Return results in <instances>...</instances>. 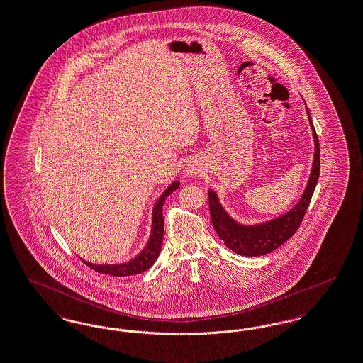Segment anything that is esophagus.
<instances>
[{
	"instance_id": "34e87169",
	"label": "esophagus",
	"mask_w": 363,
	"mask_h": 363,
	"mask_svg": "<svg viewBox=\"0 0 363 363\" xmlns=\"http://www.w3.org/2000/svg\"><path fill=\"white\" fill-rule=\"evenodd\" d=\"M186 173H188V175H194L197 174V166L196 164H188L186 166Z\"/></svg>"
}]
</instances>
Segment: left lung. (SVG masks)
<instances>
[{"label":"left lung","mask_w":363,"mask_h":363,"mask_svg":"<svg viewBox=\"0 0 363 363\" xmlns=\"http://www.w3.org/2000/svg\"><path fill=\"white\" fill-rule=\"evenodd\" d=\"M308 120L312 128V135L315 140V154L312 162V170L305 186L304 193L300 201L296 203L286 213L278 218L246 225L233 220L223 205L218 201V194L213 190H209V211L211 220L215 231L218 233L224 245L233 250V252L243 257H259L274 251L276 248L284 245L298 230L305 212L309 206L311 199L316 188L320 175V147L319 139L313 127L309 111L306 108Z\"/></svg>","instance_id":"obj_1"}]
</instances>
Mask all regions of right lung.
I'll return each mask as SVG.
<instances>
[{
    "instance_id": "obj_1",
    "label": "right lung",
    "mask_w": 363,
    "mask_h": 363,
    "mask_svg": "<svg viewBox=\"0 0 363 363\" xmlns=\"http://www.w3.org/2000/svg\"><path fill=\"white\" fill-rule=\"evenodd\" d=\"M178 186H179L178 181L172 182V185L166 189L158 199V201L152 209V227H151L150 239L138 257H135L130 262L115 263V264H94V263L84 261L87 266L102 274L116 277L135 276V274H140L147 269H150L160 257V247H162V240H163V230H164V221H163V215H162L163 203L175 189H178Z\"/></svg>"
}]
</instances>
